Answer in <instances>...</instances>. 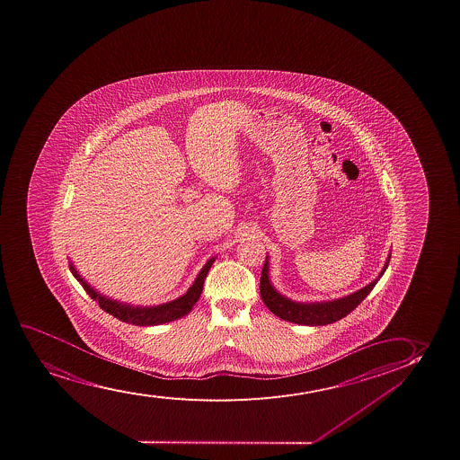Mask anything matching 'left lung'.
Here are the masks:
<instances>
[{"label":"left lung","mask_w":460,"mask_h":460,"mask_svg":"<svg viewBox=\"0 0 460 460\" xmlns=\"http://www.w3.org/2000/svg\"><path fill=\"white\" fill-rule=\"evenodd\" d=\"M389 260H391V255L387 258L380 277L386 270ZM380 277L371 284H367L366 288H360L358 292L348 295L344 298L333 299V301H326V303L303 305V303H295V301L284 298L282 295L278 294L275 288H271L270 281H269V261L266 260L264 267H262V273H261V298L271 314H275L286 322L305 324V326H324V324H331V323L338 322L349 315L367 295L371 294L372 288H376V281L380 279Z\"/></svg>","instance_id":"obj_1"}]
</instances>
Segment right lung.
I'll return each mask as SVG.
<instances>
[{"label":"right lung","mask_w":460,"mask_h":460,"mask_svg":"<svg viewBox=\"0 0 460 460\" xmlns=\"http://www.w3.org/2000/svg\"><path fill=\"white\" fill-rule=\"evenodd\" d=\"M213 262H215V258H211L205 264L204 269L200 270L196 281L189 288L187 294L181 296V298L166 303V305H155V307H131L129 305H122V303L105 298V296L97 294L94 288H91L88 282L84 281V278L78 275L73 264H69V269L73 271L74 277L77 278V281L84 286L86 294L94 301H97L100 307L108 312L110 315L116 316L117 320H120V322L136 324V326H155V324H162V323L174 322V320L190 314V310L193 309V305H196V301L199 299L200 294H202L204 279L207 278V273L210 270Z\"/></svg>","instance_id":"right-lung-1"}]
</instances>
